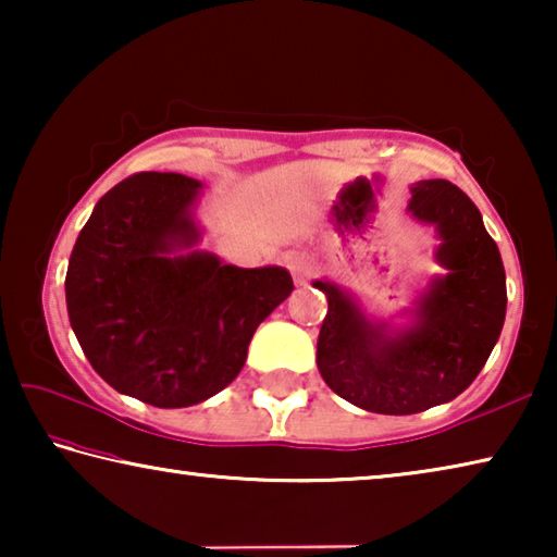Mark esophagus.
I'll return each mask as SVG.
<instances>
[{"mask_svg": "<svg viewBox=\"0 0 557 557\" xmlns=\"http://www.w3.org/2000/svg\"><path fill=\"white\" fill-rule=\"evenodd\" d=\"M285 265L297 282H307L309 277H314L317 272V260L309 250H292L285 258Z\"/></svg>", "mask_w": 557, "mask_h": 557, "instance_id": "1", "label": "esophagus"}]
</instances>
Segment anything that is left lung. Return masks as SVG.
Masks as SVG:
<instances>
[{
    "instance_id": "left-lung-1",
    "label": "left lung",
    "mask_w": 557,
    "mask_h": 557,
    "mask_svg": "<svg viewBox=\"0 0 557 557\" xmlns=\"http://www.w3.org/2000/svg\"><path fill=\"white\" fill-rule=\"evenodd\" d=\"M410 211L437 225V260L447 275L432 282L408 332L388 336L342 289L314 282L329 301L317 342L319 373L344 400L381 414L455 400L484 369L506 317L504 262L469 196L447 178H430L412 188Z\"/></svg>"
}]
</instances>
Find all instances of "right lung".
I'll list each match as a JSON object with an SVG mask.
<instances>
[{"instance_id": "1", "label": "right lung", "mask_w": 557, "mask_h": 557, "mask_svg": "<svg viewBox=\"0 0 557 557\" xmlns=\"http://www.w3.org/2000/svg\"><path fill=\"white\" fill-rule=\"evenodd\" d=\"M201 184L139 172L102 196L73 245L65 301L75 338L102 381L154 405L188 408L240 373L248 344L295 289L287 270L223 265L188 209Z\"/></svg>"}]
</instances>
